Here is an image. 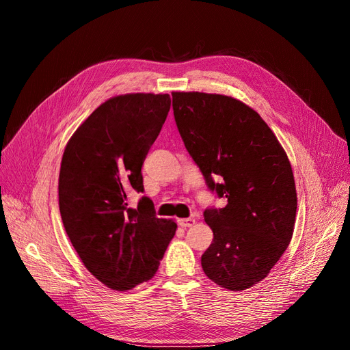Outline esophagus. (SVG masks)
Listing matches in <instances>:
<instances>
[{
  "label": "esophagus",
  "instance_id": "34e87169",
  "mask_svg": "<svg viewBox=\"0 0 350 350\" xmlns=\"http://www.w3.org/2000/svg\"><path fill=\"white\" fill-rule=\"evenodd\" d=\"M177 222L182 228H189V227H191V225H195L196 221H195V218H182V219H178Z\"/></svg>",
  "mask_w": 350,
  "mask_h": 350
}]
</instances>
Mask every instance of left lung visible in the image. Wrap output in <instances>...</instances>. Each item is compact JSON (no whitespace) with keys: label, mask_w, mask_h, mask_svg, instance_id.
<instances>
[{"label":"left lung","mask_w":350,"mask_h":350,"mask_svg":"<svg viewBox=\"0 0 350 350\" xmlns=\"http://www.w3.org/2000/svg\"><path fill=\"white\" fill-rule=\"evenodd\" d=\"M172 96L186 150L208 187L228 200L204 213L213 241L202 254V269L225 289L252 288L269 275L294 232L297 189L288 155L243 101L199 92Z\"/></svg>","instance_id":"obj_1"}]
</instances>
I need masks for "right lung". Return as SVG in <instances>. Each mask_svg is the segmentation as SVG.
<instances>
[{"instance_id": "obj_1", "label": "right lung", "mask_w": 350, "mask_h": 350, "mask_svg": "<svg viewBox=\"0 0 350 350\" xmlns=\"http://www.w3.org/2000/svg\"><path fill=\"white\" fill-rule=\"evenodd\" d=\"M170 96L132 93L101 103L72 133L61 161L59 211L66 235L87 270L115 291L150 280L176 234L155 217L141 167L170 110Z\"/></svg>"}]
</instances>
